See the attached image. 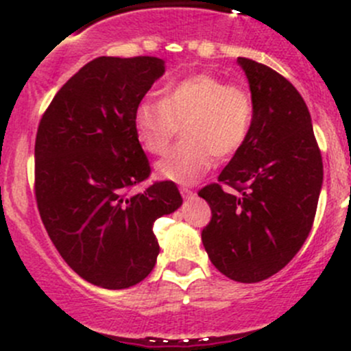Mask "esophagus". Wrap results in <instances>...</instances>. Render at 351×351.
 Returning a JSON list of instances; mask_svg holds the SVG:
<instances>
[{
  "label": "esophagus",
  "instance_id": "obj_1",
  "mask_svg": "<svg viewBox=\"0 0 351 351\" xmlns=\"http://www.w3.org/2000/svg\"><path fill=\"white\" fill-rule=\"evenodd\" d=\"M180 193H182L183 198H192L193 195H195V193H193V190L185 189V186H182V189H180Z\"/></svg>",
  "mask_w": 351,
  "mask_h": 351
}]
</instances>
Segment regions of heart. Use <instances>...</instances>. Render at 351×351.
<instances>
[{
  "label": "heart",
  "instance_id": "obj_1",
  "mask_svg": "<svg viewBox=\"0 0 351 351\" xmlns=\"http://www.w3.org/2000/svg\"><path fill=\"white\" fill-rule=\"evenodd\" d=\"M253 120L254 101L246 88L197 73L166 84L158 101H141L132 125L143 149L156 156L166 153L182 129L183 141L158 161L156 171L192 185L214 166L215 156L228 159L241 149Z\"/></svg>",
  "mask_w": 351,
  "mask_h": 351
}]
</instances>
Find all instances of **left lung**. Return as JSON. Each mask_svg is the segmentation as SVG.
I'll use <instances>...</instances> for the list:
<instances>
[{
  "instance_id": "left-lung-1",
  "label": "left lung",
  "mask_w": 351,
  "mask_h": 351,
  "mask_svg": "<svg viewBox=\"0 0 351 351\" xmlns=\"http://www.w3.org/2000/svg\"><path fill=\"white\" fill-rule=\"evenodd\" d=\"M254 101L244 146L198 195L212 219L202 243L212 265L231 280L254 284L292 260L316 215L323 158L306 101L289 80L253 59L238 58ZM222 184L234 193H224Z\"/></svg>"
}]
</instances>
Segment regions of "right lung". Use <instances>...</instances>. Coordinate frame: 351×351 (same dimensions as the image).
I'll list each match as a JSON object with an SVG mask.
<instances>
[{"mask_svg":"<svg viewBox=\"0 0 351 351\" xmlns=\"http://www.w3.org/2000/svg\"><path fill=\"white\" fill-rule=\"evenodd\" d=\"M165 61L97 58L52 98L35 137V200L62 260L90 284L127 289L151 274L158 217L182 205L173 182L149 178L132 117Z\"/></svg>","mask_w":351,"mask_h":351,"instance_id":"add662e5","label":"right lung"}]
</instances>
